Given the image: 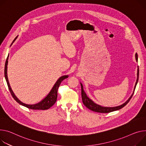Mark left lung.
Segmentation results:
<instances>
[{
  "mask_svg": "<svg viewBox=\"0 0 146 146\" xmlns=\"http://www.w3.org/2000/svg\"><path fill=\"white\" fill-rule=\"evenodd\" d=\"M135 58H136V61L137 62L138 56H137V53L135 55ZM139 66H138V67H137V80H136V84H135V87H134L133 93H132V94L129 97V98L125 103H123V104H122L121 105L117 106V107H102V106H101L100 105H98V104H96L95 102H94L90 98H89L87 97L86 93L84 89H83V84L80 83L81 88H82V101H83V102L84 105L89 110H90L92 111H94V112H100V113H109V112H113V111H117V110H119L122 108L129 102V101L130 100V99L131 98L132 96H133V95L134 94L135 90L136 88V85L137 84L138 80H139Z\"/></svg>",
  "mask_w": 146,
  "mask_h": 146,
  "instance_id": "8db88e82",
  "label": "left lung"
}]
</instances>
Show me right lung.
Segmentation results:
<instances>
[{
  "label": "right lung",
  "mask_w": 146,
  "mask_h": 146,
  "mask_svg": "<svg viewBox=\"0 0 146 146\" xmlns=\"http://www.w3.org/2000/svg\"><path fill=\"white\" fill-rule=\"evenodd\" d=\"M18 36H17L15 39L13 40V42L11 43V45L13 44V43L14 42L16 39L17 38ZM8 59H9V55L7 56V58L6 59V63H5V79L6 80L9 91L10 92V93L12 96V97L14 98L19 104H20V105L24 106V107H27L29 109H31V110H48L49 108H50L52 106L54 105L57 100V97H58V88L61 83V82L64 80L65 78H68L69 77L68 75H64V76H61L58 80L56 81V82L55 83V84H54V86H53L52 88L51 89V90L50 91V92H49V94L40 102H39L37 104H24L23 102H22L21 101H20L17 97L15 96V94L13 92V90H11V88L9 84V82L8 80V77H7V65H8Z\"/></svg>",
  "instance_id": "add662e5"
}]
</instances>
